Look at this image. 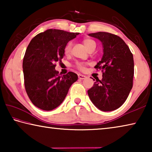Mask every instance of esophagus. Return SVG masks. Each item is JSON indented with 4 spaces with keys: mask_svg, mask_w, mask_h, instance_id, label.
I'll return each mask as SVG.
<instances>
[{
    "mask_svg": "<svg viewBox=\"0 0 152 152\" xmlns=\"http://www.w3.org/2000/svg\"><path fill=\"white\" fill-rule=\"evenodd\" d=\"M78 76V78H79L80 80H84V79H85V78H86V76L82 75V74H79Z\"/></svg>",
    "mask_w": 152,
    "mask_h": 152,
    "instance_id": "1",
    "label": "esophagus"
}]
</instances>
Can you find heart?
Wrapping results in <instances>:
<instances>
[{"mask_svg":"<svg viewBox=\"0 0 152 152\" xmlns=\"http://www.w3.org/2000/svg\"><path fill=\"white\" fill-rule=\"evenodd\" d=\"M83 43L85 47L86 48L87 50L88 51L91 50L93 48H96V43L94 40H92V39H90V38H85L83 40ZM70 48H71V43H68V45L66 46L65 50H64V52H65L66 54H68L70 51ZM77 66L78 68L80 69V70H82L84 69V65L82 64H77Z\"/></svg>","mask_w":152,"mask_h":152,"instance_id":"heart-1","label":"heart"}]
</instances>
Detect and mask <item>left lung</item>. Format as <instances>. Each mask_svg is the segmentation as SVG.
<instances>
[{
    "mask_svg": "<svg viewBox=\"0 0 152 152\" xmlns=\"http://www.w3.org/2000/svg\"><path fill=\"white\" fill-rule=\"evenodd\" d=\"M102 43L103 54L94 66L101 69L102 78L88 91L92 103L102 111H112L124 103L133 87V56L119 36L107 32L89 33ZM94 80V79H93Z\"/></svg>",
    "mask_w": 152,
    "mask_h": 152,
    "instance_id": "obj_1",
    "label": "left lung"
}]
</instances>
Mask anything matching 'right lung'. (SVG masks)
<instances>
[{
	"label": "right lung",
	"mask_w": 152,
	"mask_h": 152,
	"mask_svg": "<svg viewBox=\"0 0 152 152\" xmlns=\"http://www.w3.org/2000/svg\"><path fill=\"white\" fill-rule=\"evenodd\" d=\"M78 34L50 29L30 42L23 61V71L25 90L35 106L44 110L56 109L78 80L72 72L59 76L55 62L64 58L67 43Z\"/></svg>",
	"instance_id": "right-lung-1"
}]
</instances>
